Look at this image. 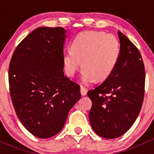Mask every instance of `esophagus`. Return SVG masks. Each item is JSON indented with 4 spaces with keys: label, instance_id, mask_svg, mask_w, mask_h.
Segmentation results:
<instances>
[{
    "label": "esophagus",
    "instance_id": "obj_1",
    "mask_svg": "<svg viewBox=\"0 0 154 154\" xmlns=\"http://www.w3.org/2000/svg\"><path fill=\"white\" fill-rule=\"evenodd\" d=\"M87 92H88V89H87L86 88H85V87H83V86H81L80 92H81L82 96H85V95H86Z\"/></svg>",
    "mask_w": 154,
    "mask_h": 154
}]
</instances>
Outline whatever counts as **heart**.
<instances>
[{
	"instance_id": "b5f03b06",
	"label": "heart",
	"mask_w": 154,
	"mask_h": 154,
	"mask_svg": "<svg viewBox=\"0 0 154 154\" xmlns=\"http://www.w3.org/2000/svg\"><path fill=\"white\" fill-rule=\"evenodd\" d=\"M120 55V45L113 35L103 31L80 32L63 55L65 73L72 77L81 66L84 83L103 82L113 72Z\"/></svg>"
}]
</instances>
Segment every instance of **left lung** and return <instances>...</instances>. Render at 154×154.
Returning a JSON list of instances; mask_svg holds the SVG:
<instances>
[{"label": "left lung", "mask_w": 154, "mask_h": 154, "mask_svg": "<svg viewBox=\"0 0 154 154\" xmlns=\"http://www.w3.org/2000/svg\"><path fill=\"white\" fill-rule=\"evenodd\" d=\"M119 61L112 75L87 95L92 100L91 126L98 135L114 139L133 126L144 98L145 68L138 48L122 32Z\"/></svg>", "instance_id": "1"}]
</instances>
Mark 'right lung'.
Returning a JSON list of instances; mask_svg holds the SVG:
<instances>
[{
  "mask_svg": "<svg viewBox=\"0 0 154 154\" xmlns=\"http://www.w3.org/2000/svg\"><path fill=\"white\" fill-rule=\"evenodd\" d=\"M65 32L62 27L36 28L17 46L9 65L14 108L23 126L38 138L58 134L81 98L79 85L63 72Z\"/></svg>",
  "mask_w": 154,
  "mask_h": 154,
  "instance_id": "obj_1",
  "label": "right lung"
}]
</instances>
